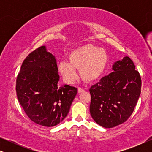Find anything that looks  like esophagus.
<instances>
[{
	"mask_svg": "<svg viewBox=\"0 0 152 152\" xmlns=\"http://www.w3.org/2000/svg\"><path fill=\"white\" fill-rule=\"evenodd\" d=\"M84 90L83 88H80V87H79L78 88V93H82V92H84Z\"/></svg>",
	"mask_w": 152,
	"mask_h": 152,
	"instance_id": "esophagus-1",
	"label": "esophagus"
}]
</instances>
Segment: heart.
Here are the masks:
<instances>
[{"label": "heart", "instance_id": "heart-1", "mask_svg": "<svg viewBox=\"0 0 152 152\" xmlns=\"http://www.w3.org/2000/svg\"><path fill=\"white\" fill-rule=\"evenodd\" d=\"M70 61H61L58 69L66 82L72 83L80 75L86 82H93L100 77L107 68L108 55L104 49L86 44L74 49L69 55Z\"/></svg>", "mask_w": 152, "mask_h": 152}]
</instances>
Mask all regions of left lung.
<instances>
[{
    "mask_svg": "<svg viewBox=\"0 0 152 152\" xmlns=\"http://www.w3.org/2000/svg\"><path fill=\"white\" fill-rule=\"evenodd\" d=\"M129 57L113 65V72L89 89L91 117L99 125L113 128L127 120L140 95L141 78Z\"/></svg>",
    "mask_w": 152,
    "mask_h": 152,
    "instance_id": "left-lung-1",
    "label": "left lung"
}]
</instances>
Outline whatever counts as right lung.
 Returning <instances> with one entry per match:
<instances>
[{
  "label": "right lung",
  "mask_w": 152,
  "mask_h": 152,
  "mask_svg": "<svg viewBox=\"0 0 152 152\" xmlns=\"http://www.w3.org/2000/svg\"><path fill=\"white\" fill-rule=\"evenodd\" d=\"M59 80L57 60L45 45L23 62L16 78V94L27 115L36 124L54 126L67 116L77 88L59 86Z\"/></svg>",
  "instance_id": "right-lung-1"
}]
</instances>
